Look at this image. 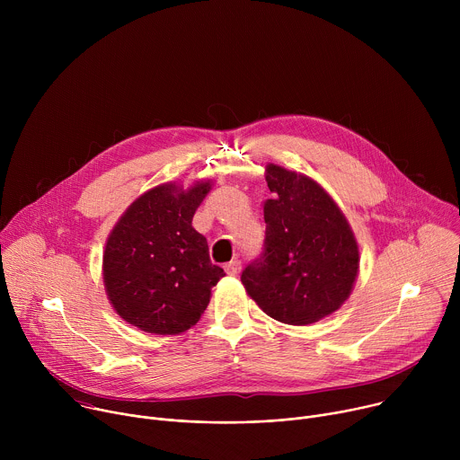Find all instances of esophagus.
I'll list each match as a JSON object with an SVG mask.
<instances>
[{
    "instance_id": "34e87169",
    "label": "esophagus",
    "mask_w": 460,
    "mask_h": 460,
    "mask_svg": "<svg viewBox=\"0 0 460 460\" xmlns=\"http://www.w3.org/2000/svg\"><path fill=\"white\" fill-rule=\"evenodd\" d=\"M240 268H242L240 260H231L229 264H226V273H227V275H231V277H234V275H238V273H240Z\"/></svg>"
}]
</instances>
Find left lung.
Instances as JSON below:
<instances>
[{
  "instance_id": "1",
  "label": "left lung",
  "mask_w": 460,
  "mask_h": 460,
  "mask_svg": "<svg viewBox=\"0 0 460 460\" xmlns=\"http://www.w3.org/2000/svg\"><path fill=\"white\" fill-rule=\"evenodd\" d=\"M273 199L264 202L266 247L242 273L256 305L289 325L330 316L358 277L355 233L318 181L277 164L266 165Z\"/></svg>"
}]
</instances>
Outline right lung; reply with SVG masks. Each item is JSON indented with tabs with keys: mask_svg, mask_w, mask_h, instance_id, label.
<instances>
[{
	"mask_svg": "<svg viewBox=\"0 0 460 460\" xmlns=\"http://www.w3.org/2000/svg\"><path fill=\"white\" fill-rule=\"evenodd\" d=\"M213 180L167 181L146 190L107 236L102 275L114 311L146 333L180 335L200 320L226 277L192 227Z\"/></svg>",
	"mask_w": 460,
	"mask_h": 460,
	"instance_id": "right-lung-1",
	"label": "right lung"
}]
</instances>
